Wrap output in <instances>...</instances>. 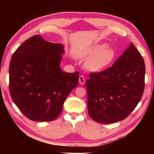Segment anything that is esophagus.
Listing matches in <instances>:
<instances>
[{"mask_svg":"<svg viewBox=\"0 0 154 154\" xmlns=\"http://www.w3.org/2000/svg\"><path fill=\"white\" fill-rule=\"evenodd\" d=\"M85 83V78H84L83 75H80L79 76V83L81 84V85H84Z\"/></svg>","mask_w":154,"mask_h":154,"instance_id":"1","label":"esophagus"}]
</instances>
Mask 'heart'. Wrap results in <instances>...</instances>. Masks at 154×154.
Masks as SVG:
<instances>
[{
    "label": "heart",
    "mask_w": 154,
    "mask_h": 154,
    "mask_svg": "<svg viewBox=\"0 0 154 154\" xmlns=\"http://www.w3.org/2000/svg\"><path fill=\"white\" fill-rule=\"evenodd\" d=\"M85 59V67L88 71L97 73L104 71L113 62L115 57L113 50L104 44H98L84 50L80 54Z\"/></svg>",
    "instance_id": "1"
}]
</instances>
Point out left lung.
<instances>
[{
  "label": "left lung",
  "instance_id": "obj_1",
  "mask_svg": "<svg viewBox=\"0 0 154 154\" xmlns=\"http://www.w3.org/2000/svg\"><path fill=\"white\" fill-rule=\"evenodd\" d=\"M144 76V59L131 43L112 66L90 73L85 83L90 118L103 124L127 118L142 98Z\"/></svg>",
  "mask_w": 154,
  "mask_h": 154
}]
</instances>
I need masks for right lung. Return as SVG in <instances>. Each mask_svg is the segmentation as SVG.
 I'll use <instances>...</instances> for the list:
<instances>
[{"instance_id":"right-lung-1","label":"right lung","mask_w":154,"mask_h":154,"mask_svg":"<svg viewBox=\"0 0 154 154\" xmlns=\"http://www.w3.org/2000/svg\"><path fill=\"white\" fill-rule=\"evenodd\" d=\"M64 45L35 35L12 54L9 67L10 92L23 114L34 121L55 120L64 102L79 84V74L60 68Z\"/></svg>"}]
</instances>
